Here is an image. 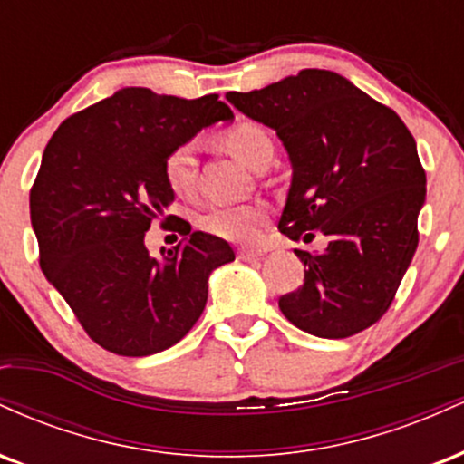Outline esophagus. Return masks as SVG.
Wrapping results in <instances>:
<instances>
[{
	"mask_svg": "<svg viewBox=\"0 0 464 464\" xmlns=\"http://www.w3.org/2000/svg\"><path fill=\"white\" fill-rule=\"evenodd\" d=\"M262 250L257 248H239L237 250V259H242V262H255V259L262 257Z\"/></svg>",
	"mask_w": 464,
	"mask_h": 464,
	"instance_id": "esophagus-1",
	"label": "esophagus"
}]
</instances>
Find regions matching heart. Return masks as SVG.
<instances>
[{
	"instance_id": "heart-1",
	"label": "heart",
	"mask_w": 464,
	"mask_h": 464,
	"mask_svg": "<svg viewBox=\"0 0 464 464\" xmlns=\"http://www.w3.org/2000/svg\"><path fill=\"white\" fill-rule=\"evenodd\" d=\"M222 146L236 154L242 163L257 168L266 157H273V140L268 130L255 121H239L220 135ZM163 177L168 188L177 196H191L198 185V161L196 143L185 141L172 148L163 161ZM270 207L266 202H246V205L214 207L200 218V227L211 236L227 242L253 244L262 237Z\"/></svg>"
}]
</instances>
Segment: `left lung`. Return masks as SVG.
<instances>
[{
  "label": "left lung",
  "mask_w": 464,
  "mask_h": 464,
  "mask_svg": "<svg viewBox=\"0 0 464 464\" xmlns=\"http://www.w3.org/2000/svg\"><path fill=\"white\" fill-rule=\"evenodd\" d=\"M227 100L276 130L292 163L279 231L323 253L296 248L305 264L299 290L284 295V316L318 338H349L384 316L419 244L425 169L395 111L340 73L296 76Z\"/></svg>",
  "instance_id": "8db88e82"
}]
</instances>
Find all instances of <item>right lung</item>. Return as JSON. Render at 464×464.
Instances as JSON below:
<instances>
[{
    "label": "right lung",
    "mask_w": 464,
    "mask_h": 464,
    "mask_svg": "<svg viewBox=\"0 0 464 464\" xmlns=\"http://www.w3.org/2000/svg\"><path fill=\"white\" fill-rule=\"evenodd\" d=\"M227 120L233 111L216 93L126 87L67 117L47 141L30 189L41 270L111 353L141 358L177 344L205 310L209 275L236 259L225 239L191 227L161 259L143 244L152 220L177 218H165L168 152Z\"/></svg>",
    "instance_id": "obj_1"
}]
</instances>
